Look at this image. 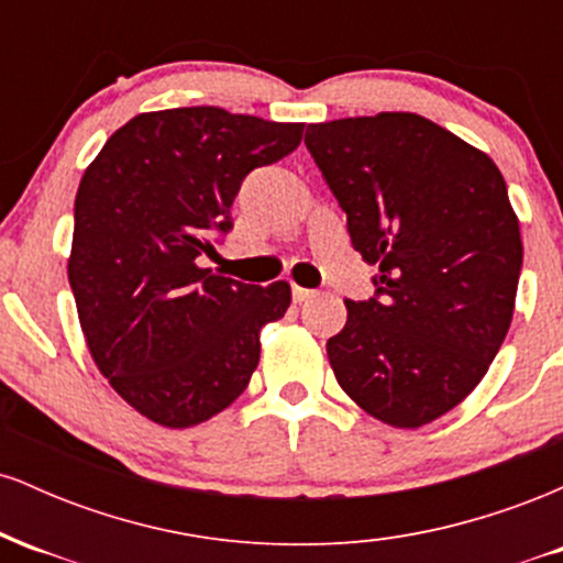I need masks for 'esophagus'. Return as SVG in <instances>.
<instances>
[{
  "instance_id": "esophagus-1",
  "label": "esophagus",
  "mask_w": 563,
  "mask_h": 563,
  "mask_svg": "<svg viewBox=\"0 0 563 563\" xmlns=\"http://www.w3.org/2000/svg\"><path fill=\"white\" fill-rule=\"evenodd\" d=\"M309 299H314V290L301 288V286H294V301H296V303H303V301H309Z\"/></svg>"
}]
</instances>
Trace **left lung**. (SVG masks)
<instances>
[{
    "mask_svg": "<svg viewBox=\"0 0 563 563\" xmlns=\"http://www.w3.org/2000/svg\"><path fill=\"white\" fill-rule=\"evenodd\" d=\"M307 151L346 211L376 296L346 301L328 360L378 421L418 429L484 378L514 318L519 219L487 153L418 113L307 126Z\"/></svg>",
    "mask_w": 563,
    "mask_h": 563,
    "instance_id": "8db88e82",
    "label": "left lung"
}]
</instances>
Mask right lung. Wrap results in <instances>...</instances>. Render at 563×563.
Returning a JSON list of instances; mask_svg holds the SVG:
<instances>
[{
    "instance_id": "add662e5",
    "label": "right lung",
    "mask_w": 563,
    "mask_h": 563,
    "mask_svg": "<svg viewBox=\"0 0 563 563\" xmlns=\"http://www.w3.org/2000/svg\"><path fill=\"white\" fill-rule=\"evenodd\" d=\"M277 124L214 106L140 113L84 172L68 280L95 365L140 416L169 429L230 407L260 365V331L290 286H251L198 267L245 174L301 142Z\"/></svg>"
}]
</instances>
